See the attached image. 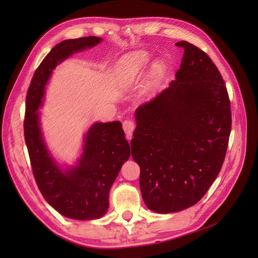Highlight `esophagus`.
<instances>
[{
    "mask_svg": "<svg viewBox=\"0 0 258 258\" xmlns=\"http://www.w3.org/2000/svg\"><path fill=\"white\" fill-rule=\"evenodd\" d=\"M122 126H123V130H124V133L126 135V137L130 139L132 137L134 130H135L134 122L132 120H125L123 122V124H122Z\"/></svg>",
    "mask_w": 258,
    "mask_h": 258,
    "instance_id": "1",
    "label": "esophagus"
}]
</instances>
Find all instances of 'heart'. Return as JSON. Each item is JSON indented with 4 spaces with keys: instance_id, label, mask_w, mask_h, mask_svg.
<instances>
[{
    "instance_id": "b5f03b06",
    "label": "heart",
    "mask_w": 258,
    "mask_h": 258,
    "mask_svg": "<svg viewBox=\"0 0 258 258\" xmlns=\"http://www.w3.org/2000/svg\"><path fill=\"white\" fill-rule=\"evenodd\" d=\"M150 60V54L145 51H139L126 63L123 72V77L126 81L136 80L142 73L146 63Z\"/></svg>"
}]
</instances>
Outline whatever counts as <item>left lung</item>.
<instances>
[{
  "label": "left lung",
  "mask_w": 258,
  "mask_h": 258,
  "mask_svg": "<svg viewBox=\"0 0 258 258\" xmlns=\"http://www.w3.org/2000/svg\"><path fill=\"white\" fill-rule=\"evenodd\" d=\"M169 87L135 112L132 157L147 208L182 211L205 196L221 171L231 131L225 83L210 57L185 40Z\"/></svg>",
  "instance_id": "1"
}]
</instances>
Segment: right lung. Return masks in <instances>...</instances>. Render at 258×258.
<instances>
[{"label": "right lung", "mask_w": 258, "mask_h": 258, "mask_svg": "<svg viewBox=\"0 0 258 258\" xmlns=\"http://www.w3.org/2000/svg\"><path fill=\"white\" fill-rule=\"evenodd\" d=\"M101 42V37L86 36L57 44L38 66L26 97L25 142L38 189L58 213L78 221L100 219L106 213L108 192L131 156L128 142L121 122H95L85 134L75 164L61 165L45 141L38 110L56 66Z\"/></svg>", "instance_id": "right-lung-1"}]
</instances>
